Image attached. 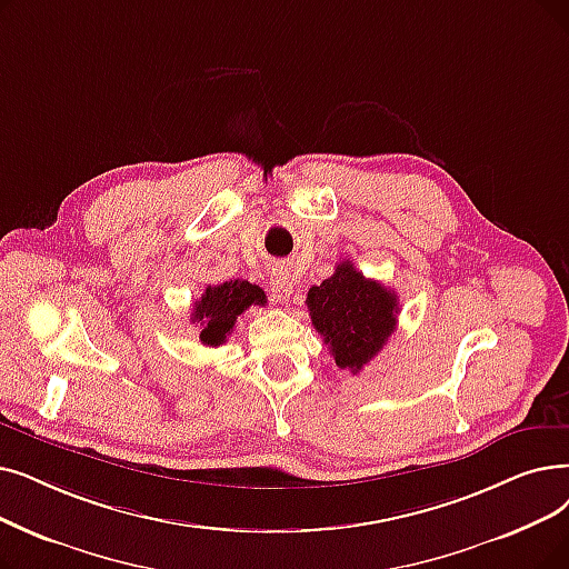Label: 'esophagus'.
Here are the masks:
<instances>
[{"instance_id": "obj_1", "label": "esophagus", "mask_w": 569, "mask_h": 569, "mask_svg": "<svg viewBox=\"0 0 569 569\" xmlns=\"http://www.w3.org/2000/svg\"><path fill=\"white\" fill-rule=\"evenodd\" d=\"M269 292H271V298H274V300L281 302V305H286V302L290 300V295H292V281H290L288 271H274V274H271V279H269Z\"/></svg>"}]
</instances>
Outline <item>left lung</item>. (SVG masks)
Masks as SVG:
<instances>
[{
    "label": "left lung",
    "mask_w": 569,
    "mask_h": 569,
    "mask_svg": "<svg viewBox=\"0 0 569 569\" xmlns=\"http://www.w3.org/2000/svg\"><path fill=\"white\" fill-rule=\"evenodd\" d=\"M307 307L337 367L353 375L383 349L400 311L398 295L365 279L351 260L339 262L330 279L309 288Z\"/></svg>",
    "instance_id": "obj_1"
}]
</instances>
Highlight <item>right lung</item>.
<instances>
[{
	"mask_svg": "<svg viewBox=\"0 0 569 569\" xmlns=\"http://www.w3.org/2000/svg\"><path fill=\"white\" fill-rule=\"evenodd\" d=\"M264 290L249 281H226L209 286L202 298L192 305V323L200 326V341L204 346H220L230 337L237 318L249 307H264Z\"/></svg>",
	"mask_w": 569,
	"mask_h": 569,
	"instance_id": "right-lung-1",
	"label": "right lung"
}]
</instances>
